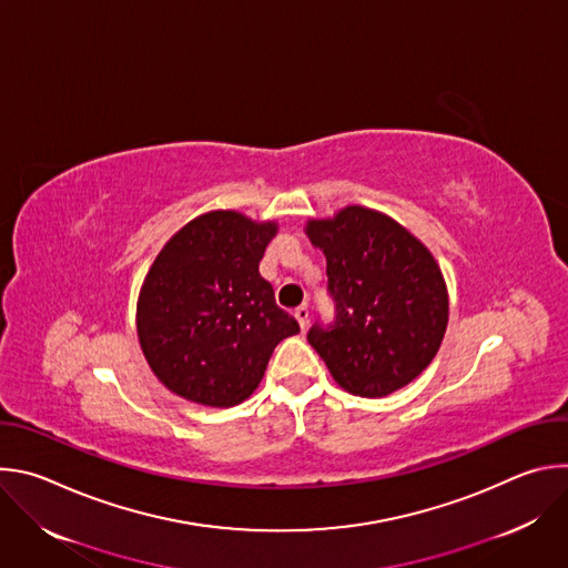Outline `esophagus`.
I'll use <instances>...</instances> for the list:
<instances>
[{"label": "esophagus", "mask_w": 568, "mask_h": 568, "mask_svg": "<svg viewBox=\"0 0 568 568\" xmlns=\"http://www.w3.org/2000/svg\"><path fill=\"white\" fill-rule=\"evenodd\" d=\"M294 316H296V321H298L301 331H305V328H307V321H310V312H307V307H305V305L296 307V310H294Z\"/></svg>", "instance_id": "obj_1"}]
</instances>
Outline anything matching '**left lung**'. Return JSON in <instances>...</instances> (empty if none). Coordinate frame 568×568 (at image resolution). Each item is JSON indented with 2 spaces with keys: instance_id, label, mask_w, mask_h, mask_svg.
I'll use <instances>...</instances> for the list:
<instances>
[{
  "instance_id": "1",
  "label": "left lung",
  "mask_w": 568,
  "mask_h": 568,
  "mask_svg": "<svg viewBox=\"0 0 568 568\" xmlns=\"http://www.w3.org/2000/svg\"><path fill=\"white\" fill-rule=\"evenodd\" d=\"M305 233L326 256L331 326L314 323L310 346L335 382L359 397H384L414 382L436 357L449 298L438 263L393 217L346 206L310 220Z\"/></svg>"
}]
</instances>
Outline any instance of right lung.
<instances>
[{
	"label": "right lung",
	"instance_id": "add662e5",
	"mask_svg": "<svg viewBox=\"0 0 568 568\" xmlns=\"http://www.w3.org/2000/svg\"><path fill=\"white\" fill-rule=\"evenodd\" d=\"M276 231V222L211 211L159 252L141 285L136 333L166 388L204 407H233L256 390L274 348L298 333L258 272Z\"/></svg>",
	"mask_w": 568,
	"mask_h": 568
}]
</instances>
